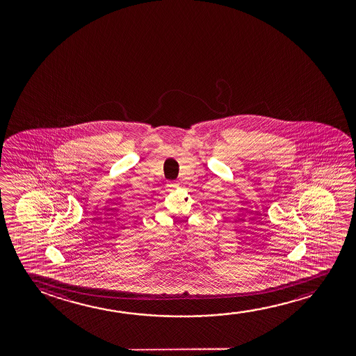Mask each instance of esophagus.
<instances>
[{
    "label": "esophagus",
    "mask_w": 356,
    "mask_h": 356,
    "mask_svg": "<svg viewBox=\"0 0 356 356\" xmlns=\"http://www.w3.org/2000/svg\"><path fill=\"white\" fill-rule=\"evenodd\" d=\"M166 186H168L170 190H175V188H177L179 184H177V182H169Z\"/></svg>",
    "instance_id": "obj_1"
}]
</instances>
